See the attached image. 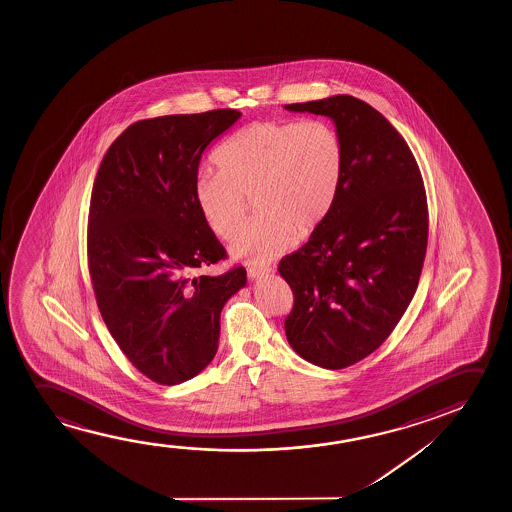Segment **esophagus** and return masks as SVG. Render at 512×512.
<instances>
[{"instance_id": "esophagus-1", "label": "esophagus", "mask_w": 512, "mask_h": 512, "mask_svg": "<svg viewBox=\"0 0 512 512\" xmlns=\"http://www.w3.org/2000/svg\"><path fill=\"white\" fill-rule=\"evenodd\" d=\"M246 273H248L250 280H259V278H264V276L271 273V267H248Z\"/></svg>"}]
</instances>
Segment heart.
Wrapping results in <instances>:
<instances>
[{
	"instance_id": "1",
	"label": "heart",
	"mask_w": 512,
	"mask_h": 512,
	"mask_svg": "<svg viewBox=\"0 0 512 512\" xmlns=\"http://www.w3.org/2000/svg\"><path fill=\"white\" fill-rule=\"evenodd\" d=\"M215 162L220 171L197 176V208L213 234L231 239L245 222L246 196H252L259 215L234 238L231 253L264 264L329 218L343 183L346 150L327 120H260L232 134Z\"/></svg>"
}]
</instances>
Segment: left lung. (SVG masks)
Listing matches in <instances>:
<instances>
[{"label": "left lung", "instance_id": "obj_1", "mask_svg": "<svg viewBox=\"0 0 512 512\" xmlns=\"http://www.w3.org/2000/svg\"><path fill=\"white\" fill-rule=\"evenodd\" d=\"M285 108L329 117L346 150L334 210L278 266L294 292L288 343L336 371L378 350L406 313L427 253V194L404 138L362 99L337 94Z\"/></svg>", "mask_w": 512, "mask_h": 512}]
</instances>
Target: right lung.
I'll return each instance as SVG.
<instances>
[{
  "mask_svg": "<svg viewBox=\"0 0 512 512\" xmlns=\"http://www.w3.org/2000/svg\"><path fill=\"white\" fill-rule=\"evenodd\" d=\"M238 110L166 115L127 127L92 187L87 257L98 308L129 362L159 385H180L218 350L220 313L246 285L197 208L203 152Z\"/></svg>",
  "mask_w": 512,
  "mask_h": 512,
  "instance_id": "right-lung-1",
  "label": "right lung"
}]
</instances>
